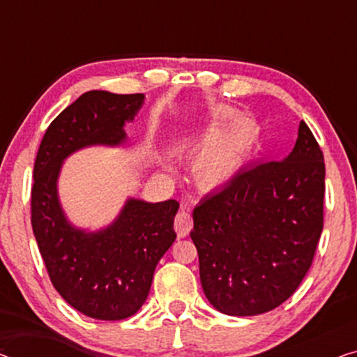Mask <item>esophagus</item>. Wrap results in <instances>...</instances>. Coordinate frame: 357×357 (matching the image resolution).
<instances>
[{
    "mask_svg": "<svg viewBox=\"0 0 357 357\" xmlns=\"http://www.w3.org/2000/svg\"><path fill=\"white\" fill-rule=\"evenodd\" d=\"M192 226H194V221L189 213V208L183 206L176 215V218H174V231H176L178 237L183 238L185 236H189V232L192 231Z\"/></svg>",
    "mask_w": 357,
    "mask_h": 357,
    "instance_id": "esophagus-1",
    "label": "esophagus"
}]
</instances>
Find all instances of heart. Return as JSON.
Masks as SVG:
<instances>
[{
  "mask_svg": "<svg viewBox=\"0 0 357 357\" xmlns=\"http://www.w3.org/2000/svg\"><path fill=\"white\" fill-rule=\"evenodd\" d=\"M257 131L248 123L213 136L199 149L192 162L194 178L204 185H220L229 181L252 152Z\"/></svg>",
  "mask_w": 357,
  "mask_h": 357,
  "instance_id": "b5f03b06",
  "label": "heart"
}]
</instances>
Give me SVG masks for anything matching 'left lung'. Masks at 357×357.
Wrapping results in <instances>:
<instances>
[{
  "label": "left lung",
  "mask_w": 357,
  "mask_h": 357,
  "mask_svg": "<svg viewBox=\"0 0 357 357\" xmlns=\"http://www.w3.org/2000/svg\"><path fill=\"white\" fill-rule=\"evenodd\" d=\"M326 163L301 121L285 160L245 168L194 210L205 296L227 316L268 312L295 294L324 227Z\"/></svg>",
  "instance_id": "8db88e82"
}]
</instances>
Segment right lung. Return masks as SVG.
Segmentation results:
<instances>
[{
	"mask_svg": "<svg viewBox=\"0 0 357 357\" xmlns=\"http://www.w3.org/2000/svg\"><path fill=\"white\" fill-rule=\"evenodd\" d=\"M144 94L88 91L63 109L43 136L33 167L31 227L47 275L59 295L84 316L120 321L144 305L153 271L176 238V200H128L107 229L86 234L68 225L57 202L61 163L91 144L125 141Z\"/></svg>",
	"mask_w": 357,
	"mask_h": 357,
	"instance_id": "1",
	"label": "right lung"
}]
</instances>
